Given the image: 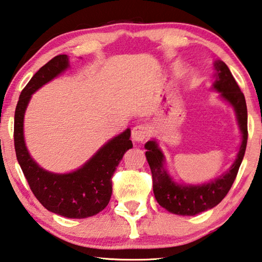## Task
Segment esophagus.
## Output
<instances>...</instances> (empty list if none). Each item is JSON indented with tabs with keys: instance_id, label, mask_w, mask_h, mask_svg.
Wrapping results in <instances>:
<instances>
[{
	"instance_id": "1",
	"label": "esophagus",
	"mask_w": 262,
	"mask_h": 262,
	"mask_svg": "<svg viewBox=\"0 0 262 262\" xmlns=\"http://www.w3.org/2000/svg\"><path fill=\"white\" fill-rule=\"evenodd\" d=\"M149 136V127L146 124H138L132 129L131 137L137 142H141L146 140Z\"/></svg>"
}]
</instances>
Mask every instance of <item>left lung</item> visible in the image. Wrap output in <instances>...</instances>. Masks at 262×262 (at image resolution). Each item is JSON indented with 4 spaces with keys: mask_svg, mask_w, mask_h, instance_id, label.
Wrapping results in <instances>:
<instances>
[{
    "mask_svg": "<svg viewBox=\"0 0 262 262\" xmlns=\"http://www.w3.org/2000/svg\"><path fill=\"white\" fill-rule=\"evenodd\" d=\"M218 71L213 88L221 92V96L234 106L237 115L241 131L243 133L242 145L233 166L226 174L214 181L202 186H179L174 184L163 166L164 156L157 148L155 141H148L145 145L146 157L150 166L152 178V190L155 199L162 208L171 213L180 215H195L218 205L228 194L238 173L241 163L248 144V108L243 92L231 75L229 68L221 60L215 61Z\"/></svg>",
    "mask_w": 262,
    "mask_h": 262,
    "instance_id": "left-lung-1",
    "label": "left lung"
}]
</instances>
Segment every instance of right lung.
Masks as SVG:
<instances>
[{"label":"right lung","instance_id":"right-lung-1","mask_svg":"<svg viewBox=\"0 0 262 262\" xmlns=\"http://www.w3.org/2000/svg\"><path fill=\"white\" fill-rule=\"evenodd\" d=\"M68 67V57L59 54L39 68L24 88L14 112V150L29 188L44 208L73 219L92 216L106 208L112 196V177L124 152L132 148L131 131L125 130L98 150L81 169L67 174H54L39 167L25 146L24 114L38 88Z\"/></svg>","mask_w":262,"mask_h":262}]
</instances>
